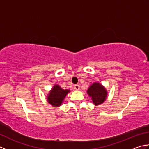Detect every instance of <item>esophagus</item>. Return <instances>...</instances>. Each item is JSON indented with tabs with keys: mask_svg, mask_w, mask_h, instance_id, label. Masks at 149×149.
Wrapping results in <instances>:
<instances>
[{
	"mask_svg": "<svg viewBox=\"0 0 149 149\" xmlns=\"http://www.w3.org/2000/svg\"><path fill=\"white\" fill-rule=\"evenodd\" d=\"M74 89H75V90H79V89H80L79 85V84H75V85H74Z\"/></svg>",
	"mask_w": 149,
	"mask_h": 149,
	"instance_id": "1",
	"label": "esophagus"
}]
</instances>
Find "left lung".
<instances>
[{
  "instance_id": "obj_1",
  "label": "left lung",
  "mask_w": 149,
  "mask_h": 149,
  "mask_svg": "<svg viewBox=\"0 0 149 149\" xmlns=\"http://www.w3.org/2000/svg\"><path fill=\"white\" fill-rule=\"evenodd\" d=\"M87 93L91 97L95 105H99L106 99L107 92L103 86L98 83H95L90 86Z\"/></svg>"
}]
</instances>
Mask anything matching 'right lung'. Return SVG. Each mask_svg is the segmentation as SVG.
<instances>
[{
    "instance_id": "1",
    "label": "right lung",
    "mask_w": 149,
    "mask_h": 149,
    "mask_svg": "<svg viewBox=\"0 0 149 149\" xmlns=\"http://www.w3.org/2000/svg\"><path fill=\"white\" fill-rule=\"evenodd\" d=\"M68 90H63L59 85H55L47 97L49 103L54 106H61L64 98L69 92Z\"/></svg>"
}]
</instances>
